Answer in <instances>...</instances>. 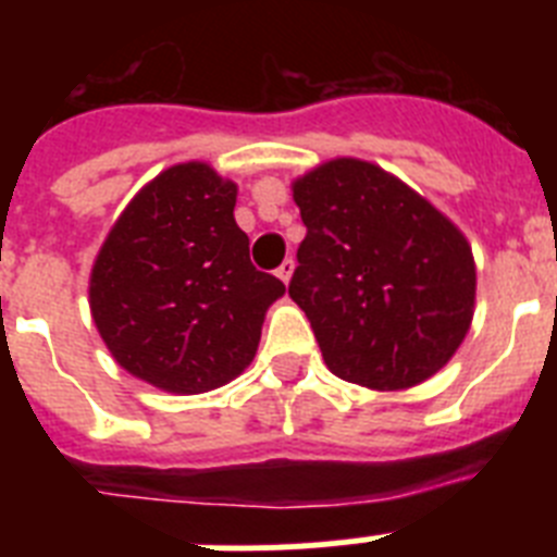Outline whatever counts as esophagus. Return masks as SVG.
<instances>
[{
  "mask_svg": "<svg viewBox=\"0 0 557 557\" xmlns=\"http://www.w3.org/2000/svg\"><path fill=\"white\" fill-rule=\"evenodd\" d=\"M293 270H295V262H293V259H284L282 268L275 270V275H278V278H282L284 284H289V278H293Z\"/></svg>",
  "mask_w": 557,
  "mask_h": 557,
  "instance_id": "esophagus-1",
  "label": "esophagus"
}]
</instances>
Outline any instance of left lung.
<instances>
[{
  "mask_svg": "<svg viewBox=\"0 0 557 557\" xmlns=\"http://www.w3.org/2000/svg\"><path fill=\"white\" fill-rule=\"evenodd\" d=\"M307 225L289 298L334 376L407 391L455 357L474 318L469 239L416 189L362 159L293 181Z\"/></svg>",
  "mask_w": 557,
  "mask_h": 557,
  "instance_id": "left-lung-1",
  "label": "left lung"
}]
</instances>
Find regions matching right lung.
I'll return each instance as SVG.
<instances>
[{
    "label": "right lung",
    "instance_id": "1",
    "mask_svg": "<svg viewBox=\"0 0 557 557\" xmlns=\"http://www.w3.org/2000/svg\"><path fill=\"white\" fill-rule=\"evenodd\" d=\"M234 206V181L186 161L141 186L111 225L88 278V307L131 376L195 396L253 362L264 312L284 284L250 264Z\"/></svg>",
    "mask_w": 557,
    "mask_h": 557
}]
</instances>
